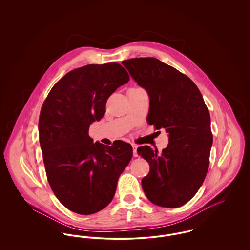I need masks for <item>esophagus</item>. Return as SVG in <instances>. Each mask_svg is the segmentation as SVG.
<instances>
[{
	"instance_id": "34e87169",
	"label": "esophagus",
	"mask_w": 250,
	"mask_h": 250,
	"mask_svg": "<svg viewBox=\"0 0 250 250\" xmlns=\"http://www.w3.org/2000/svg\"><path fill=\"white\" fill-rule=\"evenodd\" d=\"M132 147H133V155H134L135 157H138V156H139V155H138V152H137L138 146H137L136 144H132Z\"/></svg>"
}]
</instances>
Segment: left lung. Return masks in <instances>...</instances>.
<instances>
[{"label": "left lung", "mask_w": 250, "mask_h": 250, "mask_svg": "<svg viewBox=\"0 0 250 250\" xmlns=\"http://www.w3.org/2000/svg\"><path fill=\"white\" fill-rule=\"evenodd\" d=\"M122 63L149 95L148 123L168 133L161 155L147 145L138 148L150 165L143 191L155 205L180 207L200 189L208 171L213 144L209 110L196 84L161 61L134 58Z\"/></svg>", "instance_id": "left-lung-1"}]
</instances>
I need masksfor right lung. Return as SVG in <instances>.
Instances as JSON below:
<instances>
[{
  "label": "right lung",
  "mask_w": 250,
  "mask_h": 250,
  "mask_svg": "<svg viewBox=\"0 0 250 250\" xmlns=\"http://www.w3.org/2000/svg\"><path fill=\"white\" fill-rule=\"evenodd\" d=\"M129 76L116 62L88 64L63 76L50 90L39 116V142L48 184L72 212L92 214L112 201L133 151L125 142L94 143L92 123L102 119L107 98Z\"/></svg>",
  "instance_id": "add662e5"
}]
</instances>
